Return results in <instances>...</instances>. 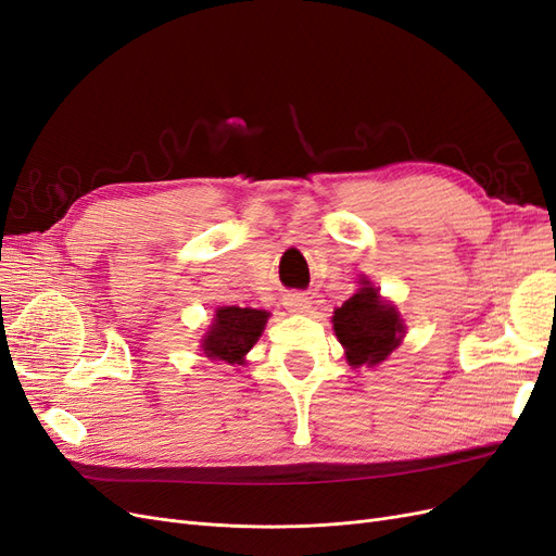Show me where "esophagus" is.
Masks as SVG:
<instances>
[{"instance_id":"34e87169","label":"esophagus","mask_w":556,"mask_h":556,"mask_svg":"<svg viewBox=\"0 0 556 556\" xmlns=\"http://www.w3.org/2000/svg\"><path fill=\"white\" fill-rule=\"evenodd\" d=\"M285 308L292 311V313H306L311 308V299L306 294L292 292V294L285 296Z\"/></svg>"}]
</instances>
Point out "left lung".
<instances>
[{"mask_svg": "<svg viewBox=\"0 0 556 556\" xmlns=\"http://www.w3.org/2000/svg\"><path fill=\"white\" fill-rule=\"evenodd\" d=\"M341 308L333 311V331L345 348L350 366H376L399 348L406 327L396 306L380 299L378 290L366 278Z\"/></svg>", "mask_w": 556, "mask_h": 556, "instance_id": "left-lung-1", "label": "left lung"}]
</instances>
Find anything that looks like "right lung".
Masks as SVG:
<instances>
[{"instance_id":"obj_1","label":"right lung","mask_w":556,"mask_h":556,"mask_svg":"<svg viewBox=\"0 0 556 556\" xmlns=\"http://www.w3.org/2000/svg\"><path fill=\"white\" fill-rule=\"evenodd\" d=\"M268 319L266 311L223 306L215 311L213 325L201 339V350L208 359L243 364L250 348L257 343Z\"/></svg>"}]
</instances>
